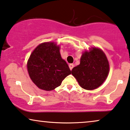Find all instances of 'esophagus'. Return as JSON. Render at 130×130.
<instances>
[{"label":"esophagus","instance_id":"34e87169","mask_svg":"<svg viewBox=\"0 0 130 130\" xmlns=\"http://www.w3.org/2000/svg\"><path fill=\"white\" fill-rule=\"evenodd\" d=\"M69 67H70V69L71 70H73V67H74V65L73 63H70V64H69Z\"/></svg>","mask_w":130,"mask_h":130}]
</instances>
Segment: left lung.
Instances as JSON below:
<instances>
[{"mask_svg":"<svg viewBox=\"0 0 130 130\" xmlns=\"http://www.w3.org/2000/svg\"><path fill=\"white\" fill-rule=\"evenodd\" d=\"M109 72V63L106 55L96 47L83 53L80 65L71 70L80 86L86 90H93L101 86Z\"/></svg>","mask_w":130,"mask_h":130,"instance_id":"obj_1","label":"left lung"}]
</instances>
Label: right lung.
<instances>
[{
	"instance_id": "1",
	"label": "right lung",
	"mask_w": 130,
	"mask_h": 130,
	"mask_svg": "<svg viewBox=\"0 0 130 130\" xmlns=\"http://www.w3.org/2000/svg\"><path fill=\"white\" fill-rule=\"evenodd\" d=\"M27 68L31 80L38 88L50 91L59 86L71 70L60 54V47L55 42L39 44L33 51Z\"/></svg>"
}]
</instances>
